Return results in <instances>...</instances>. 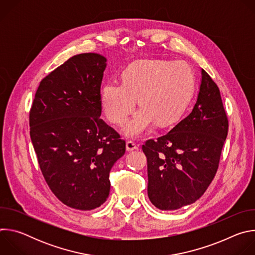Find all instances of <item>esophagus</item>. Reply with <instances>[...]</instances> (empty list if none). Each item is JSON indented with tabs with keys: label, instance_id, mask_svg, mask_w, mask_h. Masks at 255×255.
<instances>
[{
	"label": "esophagus",
	"instance_id": "obj_1",
	"mask_svg": "<svg viewBox=\"0 0 255 255\" xmlns=\"http://www.w3.org/2000/svg\"><path fill=\"white\" fill-rule=\"evenodd\" d=\"M126 149H127V151H133V150L138 149V146H137V144L135 142L128 140L126 142Z\"/></svg>",
	"mask_w": 255,
	"mask_h": 255
}]
</instances>
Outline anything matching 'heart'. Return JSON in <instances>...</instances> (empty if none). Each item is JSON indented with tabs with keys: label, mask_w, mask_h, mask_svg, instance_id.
I'll list each match as a JSON object with an SVG mask.
<instances>
[{
	"label": "heart",
	"mask_w": 255,
	"mask_h": 255,
	"mask_svg": "<svg viewBox=\"0 0 255 255\" xmlns=\"http://www.w3.org/2000/svg\"><path fill=\"white\" fill-rule=\"evenodd\" d=\"M195 87L191 66L183 60H139L122 72V82H108L101 92V104L107 119L122 126L132 113L136 99L141 109L127 123L128 137L143 134L152 124H173L187 109Z\"/></svg>",
	"instance_id": "1"
}]
</instances>
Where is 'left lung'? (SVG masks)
<instances>
[{
  "label": "left lung",
  "mask_w": 255,
  "mask_h": 255,
  "mask_svg": "<svg viewBox=\"0 0 255 255\" xmlns=\"http://www.w3.org/2000/svg\"><path fill=\"white\" fill-rule=\"evenodd\" d=\"M228 126L220 90L202 69L200 92L189 116L142 145L148 198L156 208L177 210L204 195L219 166Z\"/></svg>",
  "instance_id": "left-lung-1"
}]
</instances>
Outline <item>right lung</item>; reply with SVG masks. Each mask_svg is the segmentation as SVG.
<instances>
[{
  "label": "right lung",
  "instance_id": "obj_1",
  "mask_svg": "<svg viewBox=\"0 0 255 255\" xmlns=\"http://www.w3.org/2000/svg\"><path fill=\"white\" fill-rule=\"evenodd\" d=\"M106 61L97 53L70 57L40 82L29 113L31 141L49 189L82 211L105 203L110 170L126 149L100 118Z\"/></svg>",
  "mask_w": 255,
  "mask_h": 255
}]
</instances>
